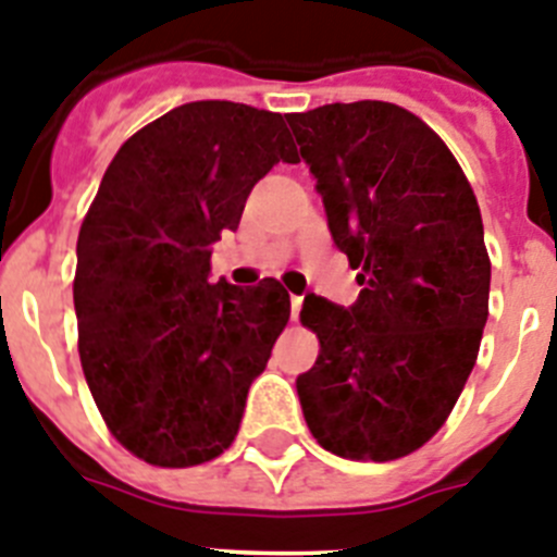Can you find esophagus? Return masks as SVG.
Here are the masks:
<instances>
[{
    "mask_svg": "<svg viewBox=\"0 0 557 557\" xmlns=\"http://www.w3.org/2000/svg\"><path fill=\"white\" fill-rule=\"evenodd\" d=\"M301 304H304V295H293V298H289V307H293V321H298Z\"/></svg>",
    "mask_w": 557,
    "mask_h": 557,
    "instance_id": "esophagus-1",
    "label": "esophagus"
}]
</instances>
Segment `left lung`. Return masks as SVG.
Returning <instances> with one entry per match:
<instances>
[{"label": "left lung", "mask_w": 557, "mask_h": 557, "mask_svg": "<svg viewBox=\"0 0 557 557\" xmlns=\"http://www.w3.org/2000/svg\"><path fill=\"white\" fill-rule=\"evenodd\" d=\"M287 122L362 287L348 309L304 298L321 339L295 382L304 418L332 455L396 460L444 426L476 362L491 289L480 206L444 139L393 102Z\"/></svg>", "instance_id": "left-lung-1"}]
</instances>
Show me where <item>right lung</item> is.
<instances>
[{"label":"right lung","instance_id":"obj_1","mask_svg":"<svg viewBox=\"0 0 557 557\" xmlns=\"http://www.w3.org/2000/svg\"><path fill=\"white\" fill-rule=\"evenodd\" d=\"M298 164L282 113L200 100L133 133L77 236V351L113 437L186 469L234 444L250 382L289 321L273 278L211 284V245L256 181Z\"/></svg>","mask_w":557,"mask_h":557}]
</instances>
